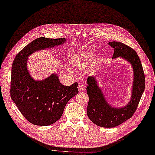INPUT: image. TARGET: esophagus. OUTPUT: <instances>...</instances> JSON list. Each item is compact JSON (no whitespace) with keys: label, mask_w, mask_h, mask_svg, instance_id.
Here are the masks:
<instances>
[{"label":"esophagus","mask_w":155,"mask_h":155,"mask_svg":"<svg viewBox=\"0 0 155 155\" xmlns=\"http://www.w3.org/2000/svg\"><path fill=\"white\" fill-rule=\"evenodd\" d=\"M78 88V90H79V91H83L84 89V85H82V84H79Z\"/></svg>","instance_id":"1"}]
</instances>
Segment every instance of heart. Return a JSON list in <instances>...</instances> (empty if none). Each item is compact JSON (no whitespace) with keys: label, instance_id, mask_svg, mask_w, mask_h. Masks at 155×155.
<instances>
[{"label":"heart","instance_id":"obj_1","mask_svg":"<svg viewBox=\"0 0 155 155\" xmlns=\"http://www.w3.org/2000/svg\"><path fill=\"white\" fill-rule=\"evenodd\" d=\"M91 59H92V54L85 51V52L74 54L72 57L71 61L74 66L83 68Z\"/></svg>","mask_w":155,"mask_h":155}]
</instances>
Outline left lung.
<instances>
[{
  "label": "left lung",
  "mask_w": 155,
  "mask_h": 155,
  "mask_svg": "<svg viewBox=\"0 0 155 155\" xmlns=\"http://www.w3.org/2000/svg\"><path fill=\"white\" fill-rule=\"evenodd\" d=\"M108 44L114 48L113 58L120 56L131 63L134 71V80L130 101L123 108H116L107 104L94 77H89L87 78L86 89L89 102L87 114L93 123L104 128L117 127L132 117L145 89L144 73L136 51L121 42L112 41Z\"/></svg>",
  "instance_id": "obj_1"
}]
</instances>
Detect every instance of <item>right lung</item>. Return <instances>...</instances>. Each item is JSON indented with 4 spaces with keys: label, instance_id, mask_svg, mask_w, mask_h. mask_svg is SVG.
Instances as JSON below:
<instances>
[{
    "label": "right lung",
    "instance_id": "right-lung-1",
    "mask_svg": "<svg viewBox=\"0 0 155 155\" xmlns=\"http://www.w3.org/2000/svg\"><path fill=\"white\" fill-rule=\"evenodd\" d=\"M65 38H38L28 43L15 57L12 65L11 98L27 121L38 126H48L59 120L68 101L78 93V83L62 85L52 74L42 81H35L27 68L28 56L38 50L65 42Z\"/></svg>",
    "mask_w": 155,
    "mask_h": 155
}]
</instances>
